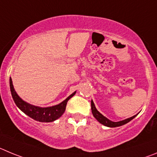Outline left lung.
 Listing matches in <instances>:
<instances>
[{
    "label": "left lung",
    "mask_w": 157,
    "mask_h": 157,
    "mask_svg": "<svg viewBox=\"0 0 157 157\" xmlns=\"http://www.w3.org/2000/svg\"><path fill=\"white\" fill-rule=\"evenodd\" d=\"M91 112H92V114L93 116H94V118H95V119L97 120L100 124H103L104 126L109 127V128H117V127L122 126V125H124V124H126L127 123L130 122L131 120H133L134 118L137 116V115H135L133 116V117H130V118H128V119H125L124 120V121H118V122H113V121L109 120L108 118L104 117L102 114L98 112V110H97V109H96L95 105H94V101H93L92 100H91Z\"/></svg>",
    "instance_id": "8db88e82"
}]
</instances>
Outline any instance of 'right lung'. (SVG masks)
<instances>
[{
    "instance_id": "add662e5",
    "label": "right lung",
    "mask_w": 157,
    "mask_h": 157,
    "mask_svg": "<svg viewBox=\"0 0 157 157\" xmlns=\"http://www.w3.org/2000/svg\"><path fill=\"white\" fill-rule=\"evenodd\" d=\"M9 84L12 98H13L17 107L21 111H22L26 115H27L28 117H31L32 119L35 120L36 121H39V122H53V121L59 119V117H61L62 115L64 113L65 110H66L67 101L76 94V91H74L73 94H71L69 97H67L64 101H63L61 103L58 104V105L49 107H40L36 106V105H31L29 103L22 100L18 95L15 88H14L11 77H10L9 80Z\"/></svg>"
}]
</instances>
